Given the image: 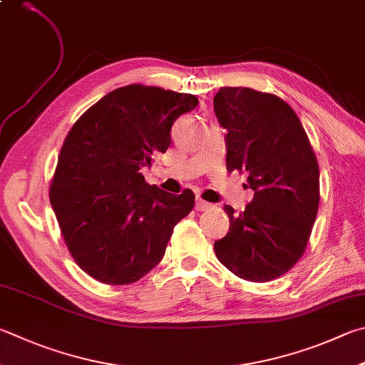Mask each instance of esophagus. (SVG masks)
I'll return each mask as SVG.
<instances>
[{"label":"esophagus","instance_id":"esophagus-1","mask_svg":"<svg viewBox=\"0 0 365 365\" xmlns=\"http://www.w3.org/2000/svg\"><path fill=\"white\" fill-rule=\"evenodd\" d=\"M212 207V204L201 200V197H196V210H207Z\"/></svg>","mask_w":365,"mask_h":365}]
</instances>
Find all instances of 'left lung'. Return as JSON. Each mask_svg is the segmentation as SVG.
Instances as JSON below:
<instances>
[{"label": "left lung", "mask_w": 365, "mask_h": 365, "mask_svg": "<svg viewBox=\"0 0 365 365\" xmlns=\"http://www.w3.org/2000/svg\"><path fill=\"white\" fill-rule=\"evenodd\" d=\"M214 111L228 130L227 169L247 172L254 190L244 212L225 205L230 230L214 242L231 273L268 282L300 260L319 207V165L290 105L250 88H220Z\"/></svg>", "instance_id": "1"}]
</instances>
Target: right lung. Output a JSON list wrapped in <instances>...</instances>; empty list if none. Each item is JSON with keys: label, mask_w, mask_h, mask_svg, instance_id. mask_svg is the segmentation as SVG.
Listing matches in <instances>:
<instances>
[{"label": "right lung", "mask_w": 365, "mask_h": 365, "mask_svg": "<svg viewBox=\"0 0 365 365\" xmlns=\"http://www.w3.org/2000/svg\"><path fill=\"white\" fill-rule=\"evenodd\" d=\"M197 97L156 86L111 91L83 113L65 137L49 200L78 267L111 286L150 273L164 257L175 225L195 195L165 193L140 174L170 145L175 119Z\"/></svg>", "instance_id": "1"}]
</instances>
